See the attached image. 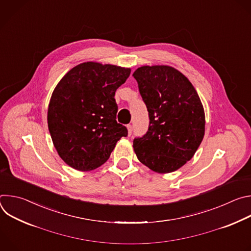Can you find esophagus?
Instances as JSON below:
<instances>
[{"mask_svg": "<svg viewBox=\"0 0 251 251\" xmlns=\"http://www.w3.org/2000/svg\"><path fill=\"white\" fill-rule=\"evenodd\" d=\"M127 129H128V134H129V136L132 134V130H133V127H132V125L131 124H128L127 125Z\"/></svg>", "mask_w": 251, "mask_h": 251, "instance_id": "obj_1", "label": "esophagus"}]
</instances>
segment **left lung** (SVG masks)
<instances>
[{
    "label": "left lung",
    "mask_w": 251,
    "mask_h": 251,
    "mask_svg": "<svg viewBox=\"0 0 251 251\" xmlns=\"http://www.w3.org/2000/svg\"><path fill=\"white\" fill-rule=\"evenodd\" d=\"M149 113L146 134L133 141L138 160L166 174L184 166L204 135L201 99L180 71L167 65L141 66L133 74Z\"/></svg>",
    "instance_id": "1"
}]
</instances>
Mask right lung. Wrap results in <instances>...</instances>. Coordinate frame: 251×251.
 <instances>
[{
  "label": "right lung",
  "instance_id": "add662e5",
  "mask_svg": "<svg viewBox=\"0 0 251 251\" xmlns=\"http://www.w3.org/2000/svg\"><path fill=\"white\" fill-rule=\"evenodd\" d=\"M130 68L97 62L76 65L54 88L48 110L49 130L59 157L71 168L91 171L109 159L128 135L117 123L115 91Z\"/></svg>",
  "mask_w": 251,
  "mask_h": 251
}]
</instances>
